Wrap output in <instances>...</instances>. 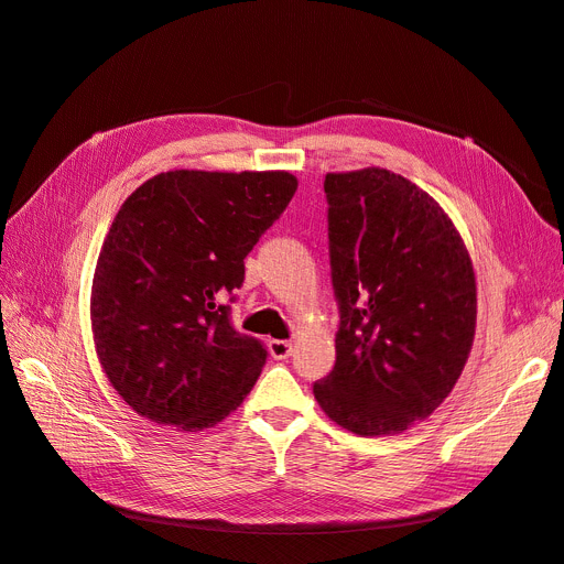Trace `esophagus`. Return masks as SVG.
<instances>
[{
  "instance_id": "1",
  "label": "esophagus",
  "mask_w": 564,
  "mask_h": 564,
  "mask_svg": "<svg viewBox=\"0 0 564 564\" xmlns=\"http://www.w3.org/2000/svg\"><path fill=\"white\" fill-rule=\"evenodd\" d=\"M268 350H270V355H272V357H275V360H286V357L292 355L294 346L289 344V340L272 338V340H268Z\"/></svg>"
}]
</instances>
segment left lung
I'll return each mask as SVG.
<instances>
[{
    "mask_svg": "<svg viewBox=\"0 0 564 564\" xmlns=\"http://www.w3.org/2000/svg\"><path fill=\"white\" fill-rule=\"evenodd\" d=\"M324 193L340 324L315 400L355 435H395L433 414L468 362L470 253L445 209L388 169L327 174Z\"/></svg>",
    "mask_w": 564,
    "mask_h": 564,
    "instance_id": "obj_1",
    "label": "left lung"
}]
</instances>
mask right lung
<instances>
[{
  "label": "right lung",
  "mask_w": 564,
  "mask_h": 564,
  "mask_svg": "<svg viewBox=\"0 0 564 564\" xmlns=\"http://www.w3.org/2000/svg\"><path fill=\"white\" fill-rule=\"evenodd\" d=\"M289 172L174 169L124 199L91 284L98 362L135 414L197 433L245 402L265 348L230 327L220 299L294 197Z\"/></svg>",
  "instance_id": "add662e5"
}]
</instances>
